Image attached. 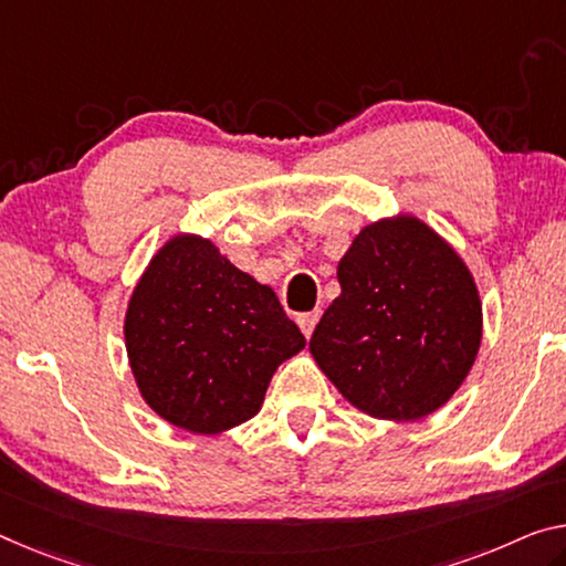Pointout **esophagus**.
Segmentation results:
<instances>
[{
  "label": "esophagus",
  "mask_w": 566,
  "mask_h": 566,
  "mask_svg": "<svg viewBox=\"0 0 566 566\" xmlns=\"http://www.w3.org/2000/svg\"><path fill=\"white\" fill-rule=\"evenodd\" d=\"M318 316H321V311H308V313H301V316H298V326H301V332L306 338H311L313 328H316Z\"/></svg>",
  "instance_id": "obj_1"
}]
</instances>
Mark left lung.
<instances>
[{
  "mask_svg": "<svg viewBox=\"0 0 566 566\" xmlns=\"http://www.w3.org/2000/svg\"><path fill=\"white\" fill-rule=\"evenodd\" d=\"M342 295L308 349L344 399L379 420H422L471 371L483 336L475 281L453 248L412 214L385 217L338 260Z\"/></svg>",
  "mask_w": 566,
  "mask_h": 566,
  "instance_id": "1",
  "label": "left lung"
}]
</instances>
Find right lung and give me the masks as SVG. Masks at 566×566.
Here are the masks:
<instances>
[{"label": "right lung", "mask_w": 566, "mask_h": 566, "mask_svg": "<svg viewBox=\"0 0 566 566\" xmlns=\"http://www.w3.org/2000/svg\"><path fill=\"white\" fill-rule=\"evenodd\" d=\"M124 336L146 405L197 434L255 417L275 369L306 346L271 285L187 232L164 242L138 277Z\"/></svg>", "instance_id": "obj_1"}]
</instances>
